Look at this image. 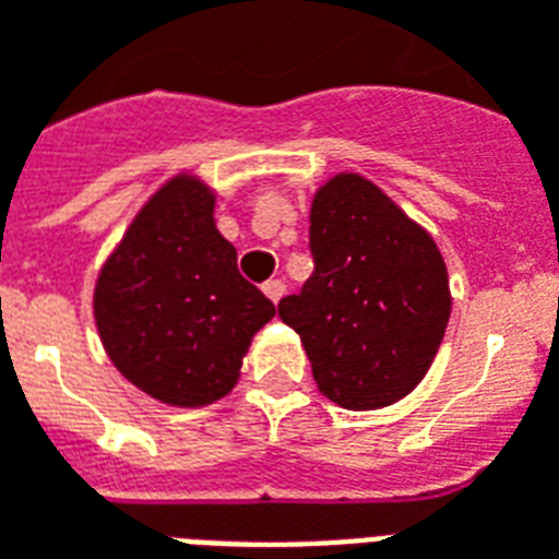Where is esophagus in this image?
Instances as JSON below:
<instances>
[{"label": "esophagus", "mask_w": 559, "mask_h": 559, "mask_svg": "<svg viewBox=\"0 0 559 559\" xmlns=\"http://www.w3.org/2000/svg\"><path fill=\"white\" fill-rule=\"evenodd\" d=\"M262 292H265V297H267V300H271V302H274V306H276V302L283 300V294H285V283H283V280H267V283L262 285Z\"/></svg>", "instance_id": "obj_1"}]
</instances>
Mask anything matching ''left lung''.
Segmentation results:
<instances>
[{
  "label": "left lung",
  "instance_id": "obj_1",
  "mask_svg": "<svg viewBox=\"0 0 559 559\" xmlns=\"http://www.w3.org/2000/svg\"><path fill=\"white\" fill-rule=\"evenodd\" d=\"M314 274L280 300L300 335L318 391L347 411L388 408L435 361L452 292L431 233L358 171L326 177L311 194Z\"/></svg>",
  "mask_w": 559,
  "mask_h": 559
}]
</instances>
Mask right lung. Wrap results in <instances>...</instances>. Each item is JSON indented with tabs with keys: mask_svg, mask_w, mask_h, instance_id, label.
Listing matches in <instances>:
<instances>
[{
	"mask_svg": "<svg viewBox=\"0 0 559 559\" xmlns=\"http://www.w3.org/2000/svg\"><path fill=\"white\" fill-rule=\"evenodd\" d=\"M215 189L177 171L142 203L95 276L93 318L119 373L175 408H203L239 384L274 302L236 267L215 227Z\"/></svg>",
	"mask_w": 559,
	"mask_h": 559,
	"instance_id": "right-lung-1",
	"label": "right lung"
}]
</instances>
